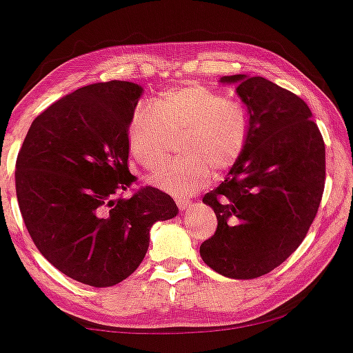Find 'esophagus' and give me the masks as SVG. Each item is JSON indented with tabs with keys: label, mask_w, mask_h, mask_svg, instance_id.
I'll return each mask as SVG.
<instances>
[{
	"label": "esophagus",
	"mask_w": 353,
	"mask_h": 353,
	"mask_svg": "<svg viewBox=\"0 0 353 353\" xmlns=\"http://www.w3.org/2000/svg\"><path fill=\"white\" fill-rule=\"evenodd\" d=\"M177 207H179L181 212H184L192 207V202L188 201V199H181V201H177Z\"/></svg>",
	"instance_id": "obj_1"
}]
</instances>
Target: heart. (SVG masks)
Returning <instances> with one entry per match:
<instances>
[{"mask_svg":"<svg viewBox=\"0 0 353 353\" xmlns=\"http://www.w3.org/2000/svg\"><path fill=\"white\" fill-rule=\"evenodd\" d=\"M184 134V159L150 177L154 188L188 197L205 188L212 171L223 174L240 159L248 138V120L239 105L192 83L164 92L152 103L139 105L128 125L131 154L146 169L164 163L171 136Z\"/></svg>","mask_w":353,"mask_h":353,"instance_id":"b5f03b06","label":"heart"}]
</instances>
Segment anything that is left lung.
<instances>
[{"label":"left lung","mask_w":353,"mask_h":353,"mask_svg":"<svg viewBox=\"0 0 353 353\" xmlns=\"http://www.w3.org/2000/svg\"><path fill=\"white\" fill-rule=\"evenodd\" d=\"M248 112L240 159L203 203L217 230L201 245L205 265L233 279L273 271L303 243L324 192L325 146L298 95L263 77L227 75Z\"/></svg>","instance_id":"left-lung-1"}]
</instances>
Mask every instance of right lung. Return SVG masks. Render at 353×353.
<instances>
[{
  "mask_svg": "<svg viewBox=\"0 0 353 353\" xmlns=\"http://www.w3.org/2000/svg\"><path fill=\"white\" fill-rule=\"evenodd\" d=\"M141 95V85L112 80L62 97L32 121L16 161V195L34 245L88 286H114L134 273L152 225L179 212L150 185L118 197L136 181L128 125Z\"/></svg>",
  "mask_w": 353,
  "mask_h": 353,
  "instance_id": "1",
  "label": "right lung"
}]
</instances>
